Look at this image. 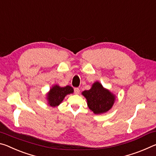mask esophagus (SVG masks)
Listing matches in <instances>:
<instances>
[{
	"mask_svg": "<svg viewBox=\"0 0 156 156\" xmlns=\"http://www.w3.org/2000/svg\"><path fill=\"white\" fill-rule=\"evenodd\" d=\"M74 92H75V93L76 94V95H78V94L80 93V88H74Z\"/></svg>",
	"mask_w": 156,
	"mask_h": 156,
	"instance_id": "1",
	"label": "esophagus"
}]
</instances>
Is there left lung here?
Here are the masks:
<instances>
[{"label":"left lung","instance_id":"1","mask_svg":"<svg viewBox=\"0 0 156 156\" xmlns=\"http://www.w3.org/2000/svg\"><path fill=\"white\" fill-rule=\"evenodd\" d=\"M87 100L88 108L95 114H101L108 111L113 106L115 96L104 88L99 81H96L88 90L82 92Z\"/></svg>","mask_w":156,"mask_h":156}]
</instances>
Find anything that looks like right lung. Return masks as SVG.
<instances>
[{"instance_id":"add662e5","label":"right lung","mask_w":156,"mask_h":156,"mask_svg":"<svg viewBox=\"0 0 156 156\" xmlns=\"http://www.w3.org/2000/svg\"><path fill=\"white\" fill-rule=\"evenodd\" d=\"M73 88L70 86L60 87L58 85L53 86L47 95V100L50 106L55 107L59 105L65 97L68 94L73 93Z\"/></svg>"}]
</instances>
